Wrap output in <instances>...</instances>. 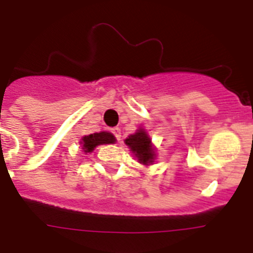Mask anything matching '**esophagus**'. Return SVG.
<instances>
[{
	"instance_id": "34e87169",
	"label": "esophagus",
	"mask_w": 253,
	"mask_h": 253,
	"mask_svg": "<svg viewBox=\"0 0 253 253\" xmlns=\"http://www.w3.org/2000/svg\"><path fill=\"white\" fill-rule=\"evenodd\" d=\"M112 132H113L114 137H116V139L120 141V140H121V130H120V128H113V130H112Z\"/></svg>"
}]
</instances>
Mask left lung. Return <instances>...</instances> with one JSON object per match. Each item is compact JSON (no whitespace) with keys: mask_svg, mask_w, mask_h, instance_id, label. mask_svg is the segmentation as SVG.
<instances>
[{"mask_svg":"<svg viewBox=\"0 0 253 253\" xmlns=\"http://www.w3.org/2000/svg\"><path fill=\"white\" fill-rule=\"evenodd\" d=\"M126 144L131 148L132 153L137 157L140 163L150 165L154 159V149L152 148L149 136L144 130L140 128L136 133H133L128 139H126Z\"/></svg>","mask_w":253,"mask_h":253,"instance_id":"1","label":"left lung"}]
</instances>
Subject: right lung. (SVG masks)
Here are the masks:
<instances>
[{
  "mask_svg": "<svg viewBox=\"0 0 253 253\" xmlns=\"http://www.w3.org/2000/svg\"><path fill=\"white\" fill-rule=\"evenodd\" d=\"M114 136L109 132H96L91 133L88 136H84L81 141L82 144V149L84 150V153H91L94 150V148H96L97 145H101V144H110L114 143Z\"/></svg>",
  "mask_w": 253,
  "mask_h": 253,
  "instance_id": "right-lung-1",
  "label": "right lung"
}]
</instances>
